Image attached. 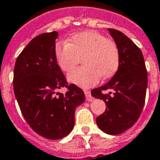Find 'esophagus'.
I'll use <instances>...</instances> for the list:
<instances>
[{
  "label": "esophagus",
  "mask_w": 160,
  "mask_h": 160,
  "mask_svg": "<svg viewBox=\"0 0 160 160\" xmlns=\"http://www.w3.org/2000/svg\"><path fill=\"white\" fill-rule=\"evenodd\" d=\"M84 92H85V95H86V98H87V101H92L93 99V98L92 96L91 95V92L89 90H85L84 91Z\"/></svg>",
  "instance_id": "obj_1"
}]
</instances>
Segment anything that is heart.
Segmentation results:
<instances>
[{
  "label": "heart",
  "instance_id": "b5f03b06",
  "mask_svg": "<svg viewBox=\"0 0 160 160\" xmlns=\"http://www.w3.org/2000/svg\"><path fill=\"white\" fill-rule=\"evenodd\" d=\"M55 57L64 72L73 69L83 57L86 66L70 72L68 79L85 88L96 85L101 75L104 79L112 76L120 62V52L116 42L94 31L77 33L67 42H58L55 47Z\"/></svg>",
  "mask_w": 160,
  "mask_h": 160
}]
</instances>
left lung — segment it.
<instances>
[{
  "label": "left lung",
  "mask_w": 160,
  "mask_h": 160,
  "mask_svg": "<svg viewBox=\"0 0 160 160\" xmlns=\"http://www.w3.org/2000/svg\"><path fill=\"white\" fill-rule=\"evenodd\" d=\"M118 44L120 62L118 71L108 83L92 90L91 94L104 101L105 111L96 119L101 130L119 134L137 122L143 109L148 87V72L141 49L125 34L108 29ZM106 90L114 92L104 94Z\"/></svg>",
  "instance_id": "left-lung-1"
}]
</instances>
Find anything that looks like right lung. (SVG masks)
Here are the masks:
<instances>
[{
    "label": "right lung",
    "mask_w": 160,
    "mask_h": 160,
    "mask_svg": "<svg viewBox=\"0 0 160 160\" xmlns=\"http://www.w3.org/2000/svg\"><path fill=\"white\" fill-rule=\"evenodd\" d=\"M57 32L35 37L19 54L13 71V91L23 117L37 134L49 140L65 137L74 126L75 108L85 93L68 85L55 57ZM67 87L66 94L58 90Z\"/></svg>",
    "instance_id": "obj_1"
}]
</instances>
